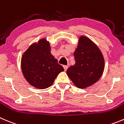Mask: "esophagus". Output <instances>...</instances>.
I'll list each match as a JSON object with an SVG mask.
<instances>
[{
    "instance_id": "1",
    "label": "esophagus",
    "mask_w": 124,
    "mask_h": 124,
    "mask_svg": "<svg viewBox=\"0 0 124 124\" xmlns=\"http://www.w3.org/2000/svg\"><path fill=\"white\" fill-rule=\"evenodd\" d=\"M63 69H64L65 71H66V70H67L68 67H69V66H68V65H63Z\"/></svg>"
}]
</instances>
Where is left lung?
Segmentation results:
<instances>
[{"label": "left lung", "instance_id": "1", "mask_svg": "<svg viewBox=\"0 0 124 124\" xmlns=\"http://www.w3.org/2000/svg\"><path fill=\"white\" fill-rule=\"evenodd\" d=\"M74 56L75 64L67 70L74 84L85 89L98 81L105 68L103 55L99 47L89 38L81 36Z\"/></svg>", "mask_w": 124, "mask_h": 124}]
</instances>
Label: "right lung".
I'll list each match as a JSON object with an SVG mask.
<instances>
[{
    "label": "right lung",
    "instance_id": "1",
    "mask_svg": "<svg viewBox=\"0 0 124 124\" xmlns=\"http://www.w3.org/2000/svg\"><path fill=\"white\" fill-rule=\"evenodd\" d=\"M21 64L22 72L27 82L41 89L52 85L57 75L64 71L63 67L51 54L50 45L45 39L29 47L23 54Z\"/></svg>",
    "mask_w": 124,
    "mask_h": 124
}]
</instances>
